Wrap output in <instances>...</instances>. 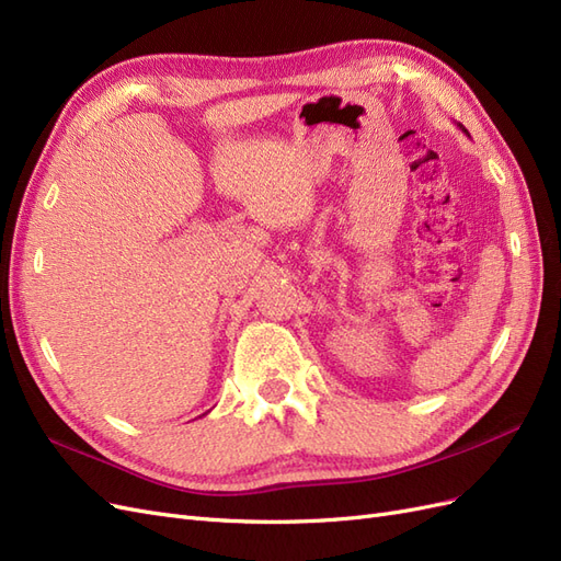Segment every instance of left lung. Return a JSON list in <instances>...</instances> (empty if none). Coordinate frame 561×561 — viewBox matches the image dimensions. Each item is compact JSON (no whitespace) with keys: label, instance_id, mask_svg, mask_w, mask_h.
<instances>
[{"label":"left lung","instance_id":"1","mask_svg":"<svg viewBox=\"0 0 561 561\" xmlns=\"http://www.w3.org/2000/svg\"><path fill=\"white\" fill-rule=\"evenodd\" d=\"M458 128H461V130H463V133H466V135H468V130H466V128H463V126H461V124H458Z\"/></svg>","mask_w":561,"mask_h":561}]
</instances>
